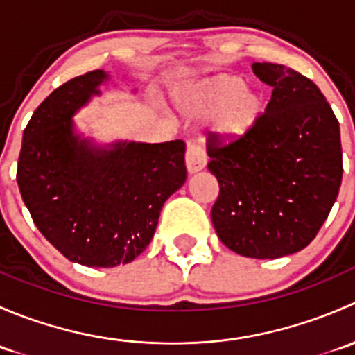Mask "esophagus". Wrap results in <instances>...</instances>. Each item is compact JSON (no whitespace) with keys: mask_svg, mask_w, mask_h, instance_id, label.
<instances>
[{"mask_svg":"<svg viewBox=\"0 0 355 355\" xmlns=\"http://www.w3.org/2000/svg\"><path fill=\"white\" fill-rule=\"evenodd\" d=\"M185 164H187L189 173H198L206 168V153L199 144H189L187 155H185Z\"/></svg>","mask_w":355,"mask_h":355,"instance_id":"obj_1","label":"esophagus"}]
</instances>
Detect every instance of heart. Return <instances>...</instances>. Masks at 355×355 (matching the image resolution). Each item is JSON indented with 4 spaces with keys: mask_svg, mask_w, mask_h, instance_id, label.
Segmentation results:
<instances>
[{
    "mask_svg": "<svg viewBox=\"0 0 355 355\" xmlns=\"http://www.w3.org/2000/svg\"><path fill=\"white\" fill-rule=\"evenodd\" d=\"M173 105L185 120L211 116V130L223 142L250 137L266 113V98L241 75L214 73L173 92Z\"/></svg>",
    "mask_w": 355,
    "mask_h": 355,
    "instance_id": "b5f03b06",
    "label": "heart"
}]
</instances>
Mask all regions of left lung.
<instances>
[{"instance_id": "obj_1", "label": "left lung", "mask_w": 355, "mask_h": 355, "mask_svg": "<svg viewBox=\"0 0 355 355\" xmlns=\"http://www.w3.org/2000/svg\"><path fill=\"white\" fill-rule=\"evenodd\" d=\"M273 87L250 137L221 146L211 134L207 156L220 196L211 209L218 237L234 252L277 259L309 245L342 184L340 125L318 85L277 63H254Z\"/></svg>"}]
</instances>
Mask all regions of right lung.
<instances>
[{
  "mask_svg": "<svg viewBox=\"0 0 355 355\" xmlns=\"http://www.w3.org/2000/svg\"><path fill=\"white\" fill-rule=\"evenodd\" d=\"M110 80L94 70L60 85L24 130L17 182L35 227L67 259L91 268L134 261L164 200L184 185L185 142L96 144L73 116Z\"/></svg>",
  "mask_w": 355,
  "mask_h": 355,
  "instance_id": "obj_1",
  "label": "right lung"
}]
</instances>
